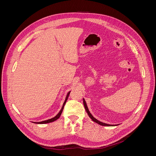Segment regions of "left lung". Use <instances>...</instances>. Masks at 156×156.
<instances>
[{
  "mask_svg": "<svg viewBox=\"0 0 156 156\" xmlns=\"http://www.w3.org/2000/svg\"><path fill=\"white\" fill-rule=\"evenodd\" d=\"M83 104H84V108H85V110H86V111H87V114H88V116H89L90 118V119H92V120L93 122H96V123L98 124L99 125H101V126H117V125H111V124H108L103 123V122L99 121L98 120H97L96 119H95V118H94V117L92 116V115L91 114L90 112L89 111L88 106H87V103H86L85 100H84V98H83Z\"/></svg>",
  "mask_w": 156,
  "mask_h": 156,
  "instance_id": "8db88e82",
  "label": "left lung"
}]
</instances>
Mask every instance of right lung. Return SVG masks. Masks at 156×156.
<instances>
[{"label":"right lung","instance_id":"right-lung-1","mask_svg":"<svg viewBox=\"0 0 156 156\" xmlns=\"http://www.w3.org/2000/svg\"><path fill=\"white\" fill-rule=\"evenodd\" d=\"M69 93H70V91L69 92H68V94H67V95H66V98H65V101H64V103H63V105H62V108H61V109H60V111H59V112L58 113L57 115H56L55 117H53V118H52V119H48V120H44V121H41V122H32L33 123H35V124H48V123H50V122H54V121H55V120H58L59 118H60V115H61V114H62V111H63V108H64V105H65V104H66V101H67V100H68V96H69Z\"/></svg>","mask_w":156,"mask_h":156}]
</instances>
